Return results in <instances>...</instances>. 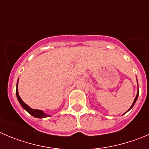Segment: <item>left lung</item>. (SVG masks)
I'll return each mask as SVG.
<instances>
[{"mask_svg": "<svg viewBox=\"0 0 149 149\" xmlns=\"http://www.w3.org/2000/svg\"><path fill=\"white\" fill-rule=\"evenodd\" d=\"M138 94H139V90H138V91H137V96H136V97H135V99H134V102H133V104H132V106L131 107H130V108L129 109V110H130V109L132 108V107H133V106H134V103L136 102V101H137V97H138Z\"/></svg>", "mask_w": 149, "mask_h": 149, "instance_id": "1", "label": "left lung"}]
</instances>
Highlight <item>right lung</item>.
Wrapping results in <instances>:
<instances>
[{"label": "right lung", "instance_id": "obj_1", "mask_svg": "<svg viewBox=\"0 0 149 149\" xmlns=\"http://www.w3.org/2000/svg\"><path fill=\"white\" fill-rule=\"evenodd\" d=\"M17 85H18V82L17 84V89H16V94H17V100L19 101V102L20 103V104L22 105V107L28 112L29 114H31V116H33V117H36V118H46V117H49V115H47L45 113H44L42 110H34V109H32L29 107V106L27 105L25 102L22 100V99L19 97V95L18 93V89H17Z\"/></svg>", "mask_w": 149, "mask_h": 149}]
</instances>
